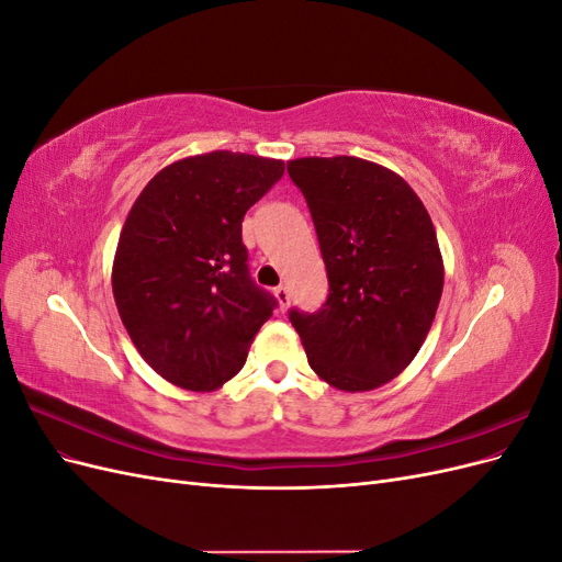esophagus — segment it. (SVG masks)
Returning <instances> with one entry per match:
<instances>
[{
    "label": "esophagus",
    "instance_id": "esophagus-1",
    "mask_svg": "<svg viewBox=\"0 0 562 562\" xmlns=\"http://www.w3.org/2000/svg\"><path fill=\"white\" fill-rule=\"evenodd\" d=\"M274 297H277V302H279V307H281V310H285V307H288V302H291V293H288V288H285V285L274 288Z\"/></svg>",
    "mask_w": 562,
    "mask_h": 562
}]
</instances>
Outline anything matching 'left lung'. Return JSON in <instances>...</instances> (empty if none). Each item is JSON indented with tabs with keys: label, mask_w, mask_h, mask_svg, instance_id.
Listing matches in <instances>:
<instances>
[{
	"label": "left lung",
	"mask_w": 562,
	"mask_h": 562,
	"mask_svg": "<svg viewBox=\"0 0 562 562\" xmlns=\"http://www.w3.org/2000/svg\"><path fill=\"white\" fill-rule=\"evenodd\" d=\"M288 176L312 211L330 295L291 312L316 375L372 391L411 366L443 293V255L422 199L391 168L359 157H302Z\"/></svg>",
	"instance_id": "1"
}]
</instances>
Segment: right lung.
<instances>
[{
  "label": "right lung",
  "instance_id": "add662e5",
  "mask_svg": "<svg viewBox=\"0 0 562 562\" xmlns=\"http://www.w3.org/2000/svg\"><path fill=\"white\" fill-rule=\"evenodd\" d=\"M283 171L281 159L215 149L164 166L131 206L112 293L131 342L166 382L215 391L244 368L277 302L248 277L241 223Z\"/></svg>",
  "mask_w": 562,
  "mask_h": 562
}]
</instances>
